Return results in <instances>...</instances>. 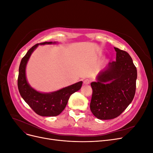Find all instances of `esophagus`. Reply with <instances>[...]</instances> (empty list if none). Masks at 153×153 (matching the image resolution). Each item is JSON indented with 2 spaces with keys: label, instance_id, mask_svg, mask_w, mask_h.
<instances>
[{
  "label": "esophagus",
  "instance_id": "esophagus-1",
  "mask_svg": "<svg viewBox=\"0 0 153 153\" xmlns=\"http://www.w3.org/2000/svg\"><path fill=\"white\" fill-rule=\"evenodd\" d=\"M91 83V81L89 80V79H85L84 81V84L87 85H89Z\"/></svg>",
  "mask_w": 153,
  "mask_h": 153
}]
</instances>
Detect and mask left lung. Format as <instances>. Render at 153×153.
Masks as SVG:
<instances>
[{"instance_id":"1","label":"left lung","mask_w":153,"mask_h":153,"mask_svg":"<svg viewBox=\"0 0 153 153\" xmlns=\"http://www.w3.org/2000/svg\"><path fill=\"white\" fill-rule=\"evenodd\" d=\"M116 61L109 62L91 84L92 89L90 108L101 120L118 117L131 103L136 91L137 71L130 55L114 47Z\"/></svg>"}]
</instances>
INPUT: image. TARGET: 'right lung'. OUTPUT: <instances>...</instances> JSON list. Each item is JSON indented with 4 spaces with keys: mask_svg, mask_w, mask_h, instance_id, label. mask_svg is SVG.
<instances>
[{
    "mask_svg": "<svg viewBox=\"0 0 153 153\" xmlns=\"http://www.w3.org/2000/svg\"><path fill=\"white\" fill-rule=\"evenodd\" d=\"M55 43L56 42L50 41L35 45L22 58L19 67L18 88L20 94L22 98L37 114L43 117L57 116L61 114L65 108L69 97L74 92L80 90L82 85L81 81L57 91L50 93H42L34 89L28 84L26 78L25 68L32 53L39 45Z\"/></svg>",
    "mask_w": 153,
    "mask_h": 153,
    "instance_id": "right-lung-1",
    "label": "right lung"
}]
</instances>
